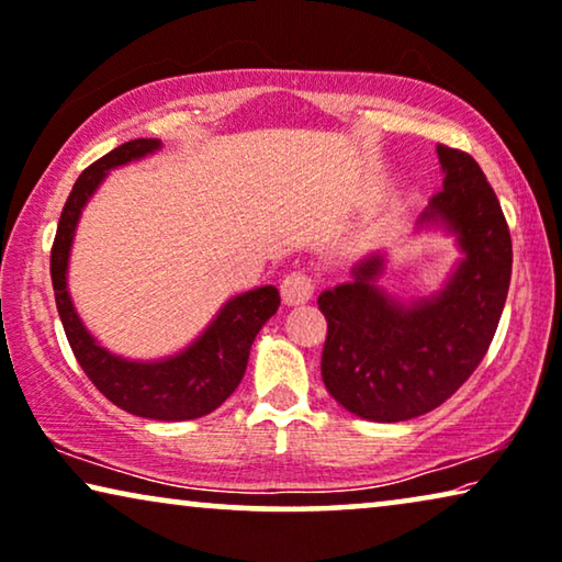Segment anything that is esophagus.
<instances>
[{"label":"esophagus","instance_id":"esophagus-1","mask_svg":"<svg viewBox=\"0 0 562 562\" xmlns=\"http://www.w3.org/2000/svg\"><path fill=\"white\" fill-rule=\"evenodd\" d=\"M314 286H316L314 279L306 271H294L281 281V296L289 306L304 304V301L314 296Z\"/></svg>","mask_w":562,"mask_h":562}]
</instances>
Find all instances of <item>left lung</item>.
I'll use <instances>...</instances> for the list:
<instances>
[{"instance_id": "obj_1", "label": "left lung", "mask_w": 562, "mask_h": 562, "mask_svg": "<svg viewBox=\"0 0 562 562\" xmlns=\"http://www.w3.org/2000/svg\"><path fill=\"white\" fill-rule=\"evenodd\" d=\"M443 190L418 227L457 235L463 258L434 296L411 304L378 286L385 258L372 254L355 279L319 294L327 341L322 380L355 416L397 423L434 411L471 378L497 331L512 276V238L497 194L467 151L438 144Z\"/></svg>"}]
</instances>
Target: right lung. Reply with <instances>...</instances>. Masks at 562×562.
<instances>
[{
  "mask_svg": "<svg viewBox=\"0 0 562 562\" xmlns=\"http://www.w3.org/2000/svg\"><path fill=\"white\" fill-rule=\"evenodd\" d=\"M157 149H161L159 139L126 142L78 177L60 213L58 233H55L50 276L65 337H68L72 355L88 380L113 405L132 416L151 420H192L213 413L240 385L250 345L281 304L279 289L258 286L225 301L210 327L190 347L151 362L126 360V357L101 347L83 327L68 294L70 246L86 202L99 190L109 169L128 165V161L142 159Z\"/></svg>",
  "mask_w": 562,
  "mask_h": 562,
  "instance_id": "1",
  "label": "right lung"
}]
</instances>
